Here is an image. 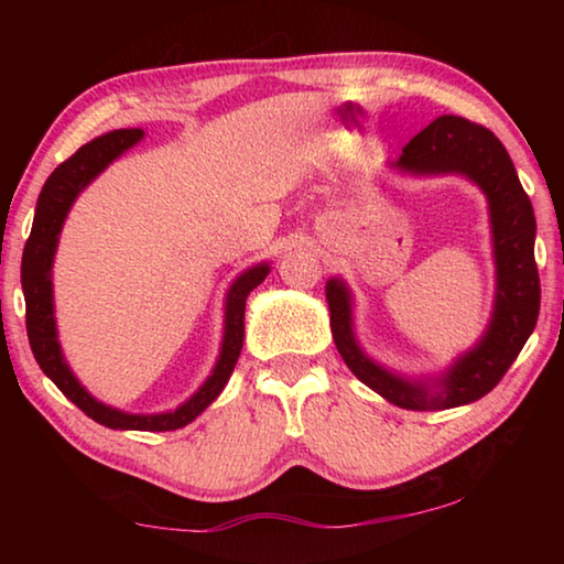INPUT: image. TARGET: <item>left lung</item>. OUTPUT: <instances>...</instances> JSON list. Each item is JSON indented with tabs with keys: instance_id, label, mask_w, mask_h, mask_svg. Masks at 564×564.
Listing matches in <instances>:
<instances>
[{
	"instance_id": "8db88e82",
	"label": "left lung",
	"mask_w": 564,
	"mask_h": 564,
	"mask_svg": "<svg viewBox=\"0 0 564 564\" xmlns=\"http://www.w3.org/2000/svg\"><path fill=\"white\" fill-rule=\"evenodd\" d=\"M390 169L405 176H463L488 198L495 299L488 328L473 348L435 376H403L368 356L356 336L352 293L333 275L326 283L330 333L350 373L388 403L405 410H447L488 395L520 356L540 313L534 265V212L500 139L485 127L437 117L405 144Z\"/></svg>"
}]
</instances>
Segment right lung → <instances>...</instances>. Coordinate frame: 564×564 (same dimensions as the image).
<instances>
[{
  "label": "right lung",
  "instance_id": "obj_1",
  "mask_svg": "<svg viewBox=\"0 0 564 564\" xmlns=\"http://www.w3.org/2000/svg\"><path fill=\"white\" fill-rule=\"evenodd\" d=\"M144 139L141 129H119L109 131L104 137L91 139L84 144L74 156H69L64 164L52 171L42 186V194L36 198V212L30 241L24 246L22 256V291L26 301V336H30V346L36 362L44 370V376L54 380V386L72 400L76 408H82L91 420L111 427V431H149V433H164L176 431V427L188 425L196 420L204 410L221 395L228 378H231L236 360L241 356L243 348V313H246V299L256 285H261L265 275L271 273V263H256L251 269L236 275L231 289L226 291L224 303V338L221 348H218V358L202 386L188 395L184 403L174 410H164V413H127V410L113 408L101 403L94 398L87 388L79 383L74 376L69 362L64 358L59 330H56V316H54V283H52V269L56 246H59V236L66 216H69L72 206L84 188H87L94 178H97L111 161H117L121 154H127L131 147H137Z\"/></svg>",
  "mask_w": 564,
  "mask_h": 564
}]
</instances>
